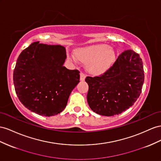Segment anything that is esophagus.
<instances>
[{"label": "esophagus", "instance_id": "obj_1", "mask_svg": "<svg viewBox=\"0 0 161 161\" xmlns=\"http://www.w3.org/2000/svg\"><path fill=\"white\" fill-rule=\"evenodd\" d=\"M85 78H86V76H85V74L82 73V72H80V80L84 81L85 79Z\"/></svg>", "mask_w": 161, "mask_h": 161}]
</instances>
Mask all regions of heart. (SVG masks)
Segmentation results:
<instances>
[{
    "label": "heart",
    "mask_w": 161,
    "mask_h": 161,
    "mask_svg": "<svg viewBox=\"0 0 161 161\" xmlns=\"http://www.w3.org/2000/svg\"><path fill=\"white\" fill-rule=\"evenodd\" d=\"M87 64L88 70L93 75H102L112 66L116 60L114 50L108 45H91L76 51V55H72V59Z\"/></svg>",
    "instance_id": "heart-1"
}]
</instances>
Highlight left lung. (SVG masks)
<instances>
[{
    "mask_svg": "<svg viewBox=\"0 0 161 161\" xmlns=\"http://www.w3.org/2000/svg\"><path fill=\"white\" fill-rule=\"evenodd\" d=\"M87 102L97 114L111 116L132 106L140 95L144 82V67L140 55L125 51L102 75L87 76Z\"/></svg>",
    "mask_w": 161,
    "mask_h": 161,
    "instance_id": "left-lung-1",
    "label": "left lung"
}]
</instances>
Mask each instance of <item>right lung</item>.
<instances>
[{
    "label": "right lung",
    "mask_w": 161,
    "mask_h": 161,
    "mask_svg": "<svg viewBox=\"0 0 161 161\" xmlns=\"http://www.w3.org/2000/svg\"><path fill=\"white\" fill-rule=\"evenodd\" d=\"M66 59L61 45L32 43L17 58L14 83L19 101L29 110L51 116L62 112L80 82L79 71L64 66Z\"/></svg>",
    "instance_id": "obj_1"
}]
</instances>
